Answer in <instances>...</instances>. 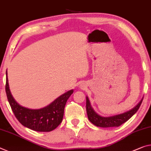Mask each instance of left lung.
<instances>
[{
	"instance_id": "1",
	"label": "left lung",
	"mask_w": 151,
	"mask_h": 151,
	"mask_svg": "<svg viewBox=\"0 0 151 151\" xmlns=\"http://www.w3.org/2000/svg\"><path fill=\"white\" fill-rule=\"evenodd\" d=\"M142 102V99L134 108L125 113L111 117H102L94 112V110H93V108L90 105V102L88 98L86 97V111H87L89 120L96 127L102 128L116 127H119V126L124 124V122L129 120L139 109Z\"/></svg>"
}]
</instances>
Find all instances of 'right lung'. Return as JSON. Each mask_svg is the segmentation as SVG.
Returning <instances> with one entry per match:
<instances>
[{
    "instance_id": "1",
    "label": "right lung",
    "mask_w": 151,
    "mask_h": 151,
    "mask_svg": "<svg viewBox=\"0 0 151 151\" xmlns=\"http://www.w3.org/2000/svg\"><path fill=\"white\" fill-rule=\"evenodd\" d=\"M5 90L7 99L14 116L22 125L37 132H50L62 122L64 108L67 100L72 94L73 90L59 96L46 107L38 110H31L23 107L17 103L10 92L6 72Z\"/></svg>"
}]
</instances>
